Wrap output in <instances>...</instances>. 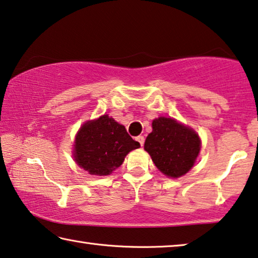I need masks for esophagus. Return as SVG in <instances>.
<instances>
[{
    "mask_svg": "<svg viewBox=\"0 0 258 258\" xmlns=\"http://www.w3.org/2000/svg\"><path fill=\"white\" fill-rule=\"evenodd\" d=\"M136 141H137L138 143H140L141 146H143V145H144L145 138H144V136H137V137H136Z\"/></svg>",
    "mask_w": 258,
    "mask_h": 258,
    "instance_id": "34e87169",
    "label": "esophagus"
}]
</instances>
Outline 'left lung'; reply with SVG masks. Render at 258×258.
I'll use <instances>...</instances> for the list:
<instances>
[{
	"instance_id": "1",
	"label": "left lung",
	"mask_w": 258,
	"mask_h": 258,
	"mask_svg": "<svg viewBox=\"0 0 258 258\" xmlns=\"http://www.w3.org/2000/svg\"><path fill=\"white\" fill-rule=\"evenodd\" d=\"M152 129L146 137L144 149L151 156L154 165L169 177L184 175L200 153L198 135L170 117L153 120Z\"/></svg>"
}]
</instances>
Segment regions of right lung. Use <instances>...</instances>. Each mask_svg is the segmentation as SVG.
<instances>
[{
	"label": "right lung",
	"instance_id": "1",
	"mask_svg": "<svg viewBox=\"0 0 258 258\" xmlns=\"http://www.w3.org/2000/svg\"><path fill=\"white\" fill-rule=\"evenodd\" d=\"M140 146V143L129 136L124 125L102 115L86 122L78 132L75 160L92 175H108L120 167L126 154Z\"/></svg>",
	"mask_w": 258,
	"mask_h": 258
}]
</instances>
